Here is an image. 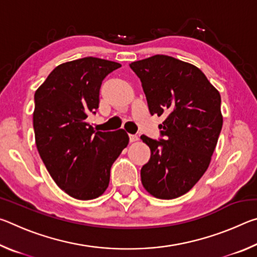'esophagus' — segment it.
Wrapping results in <instances>:
<instances>
[{
  "label": "esophagus",
  "instance_id": "34e87169",
  "mask_svg": "<svg viewBox=\"0 0 257 257\" xmlns=\"http://www.w3.org/2000/svg\"><path fill=\"white\" fill-rule=\"evenodd\" d=\"M138 141V136L136 135H129V142L130 143H134V142H137Z\"/></svg>",
  "mask_w": 257,
  "mask_h": 257
}]
</instances>
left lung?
<instances>
[{"label":"left lung","mask_w":257,"mask_h":257,"mask_svg":"<svg viewBox=\"0 0 257 257\" xmlns=\"http://www.w3.org/2000/svg\"><path fill=\"white\" fill-rule=\"evenodd\" d=\"M142 81L152 115H164L159 141L143 135L151 158L141 170L153 196L172 199L189 191L211 162L222 129L221 96L193 64L156 54L129 64Z\"/></svg>","instance_id":"left-lung-1"}]
</instances>
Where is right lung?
<instances>
[{
  "label": "right lung",
  "instance_id": "obj_1",
  "mask_svg": "<svg viewBox=\"0 0 257 257\" xmlns=\"http://www.w3.org/2000/svg\"><path fill=\"white\" fill-rule=\"evenodd\" d=\"M120 63L93 56L60 64L35 93V139L55 184L71 197L88 201L105 191L112 164L127 147L123 129L95 132L87 122L99 89Z\"/></svg>",
  "mask_w": 257,
  "mask_h": 257
}]
</instances>
